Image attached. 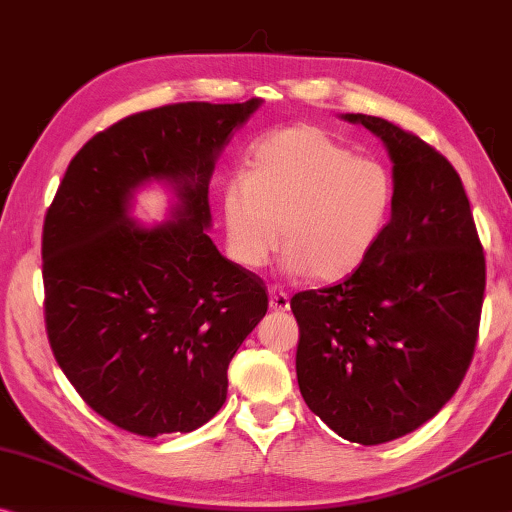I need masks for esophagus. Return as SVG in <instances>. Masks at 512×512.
Masks as SVG:
<instances>
[{"label": "esophagus", "instance_id": "esophagus-1", "mask_svg": "<svg viewBox=\"0 0 512 512\" xmlns=\"http://www.w3.org/2000/svg\"><path fill=\"white\" fill-rule=\"evenodd\" d=\"M269 298H271L269 300L271 310H275V312H287L289 310V296L282 289H271Z\"/></svg>", "mask_w": 512, "mask_h": 512}]
</instances>
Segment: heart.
Here are the masks:
<instances>
[{
	"mask_svg": "<svg viewBox=\"0 0 512 512\" xmlns=\"http://www.w3.org/2000/svg\"><path fill=\"white\" fill-rule=\"evenodd\" d=\"M392 170L358 157L319 127L294 125L262 136L246 175L221 191L227 253L248 271L285 246V271L339 282L360 271L394 214Z\"/></svg>",
	"mask_w": 512,
	"mask_h": 512,
	"instance_id": "1",
	"label": "heart"
}]
</instances>
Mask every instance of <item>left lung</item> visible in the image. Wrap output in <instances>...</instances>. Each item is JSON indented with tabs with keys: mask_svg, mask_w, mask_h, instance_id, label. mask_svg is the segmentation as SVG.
<instances>
[{
	"mask_svg": "<svg viewBox=\"0 0 512 512\" xmlns=\"http://www.w3.org/2000/svg\"><path fill=\"white\" fill-rule=\"evenodd\" d=\"M342 118L385 143L394 214L360 271L291 298L296 376L316 417L373 446L417 431L456 394L481 323L485 255L449 159L383 118Z\"/></svg>",
	"mask_w": 512,
	"mask_h": 512,
	"instance_id": "1",
	"label": "left lung"
}]
</instances>
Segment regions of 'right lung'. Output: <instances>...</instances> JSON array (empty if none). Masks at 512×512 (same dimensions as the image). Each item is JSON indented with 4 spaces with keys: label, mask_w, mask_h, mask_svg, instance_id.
I'll use <instances>...</instances> for the list:
<instances>
[{
    "label": "right lung",
    "mask_w": 512,
    "mask_h": 512,
    "mask_svg": "<svg viewBox=\"0 0 512 512\" xmlns=\"http://www.w3.org/2000/svg\"><path fill=\"white\" fill-rule=\"evenodd\" d=\"M259 104L127 116L72 157L47 209V339L81 399L127 433L207 424L225 403L230 360L269 307L262 278L207 234L216 159ZM150 181L168 183L176 205L170 222L143 228L128 209Z\"/></svg>",
    "instance_id": "1"
}]
</instances>
